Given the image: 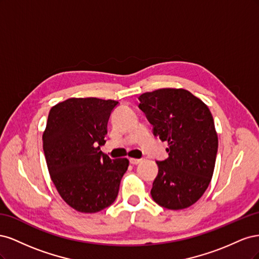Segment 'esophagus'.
<instances>
[{
    "label": "esophagus",
    "instance_id": "obj_1",
    "mask_svg": "<svg viewBox=\"0 0 259 259\" xmlns=\"http://www.w3.org/2000/svg\"><path fill=\"white\" fill-rule=\"evenodd\" d=\"M142 161H143L142 159H134V158H131L130 159V163L131 164H134V165H136V164H139Z\"/></svg>",
    "mask_w": 259,
    "mask_h": 259
}]
</instances>
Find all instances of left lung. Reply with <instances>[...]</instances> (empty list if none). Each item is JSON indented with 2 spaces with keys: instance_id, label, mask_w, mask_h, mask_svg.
<instances>
[{
  "instance_id": "obj_1",
  "label": "left lung",
  "mask_w": 259,
  "mask_h": 259,
  "mask_svg": "<svg viewBox=\"0 0 259 259\" xmlns=\"http://www.w3.org/2000/svg\"><path fill=\"white\" fill-rule=\"evenodd\" d=\"M138 99L153 135L168 143V158L156 161L151 197L168 209L189 207L205 192L214 173L218 138L209 109L183 89H160Z\"/></svg>"
}]
</instances>
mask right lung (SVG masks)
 Returning a JSON list of instances; mask_svg holds the SVG:
<instances>
[{
    "instance_id": "right-lung-1",
    "label": "right lung",
    "mask_w": 259,
    "mask_h": 259,
    "mask_svg": "<svg viewBox=\"0 0 259 259\" xmlns=\"http://www.w3.org/2000/svg\"><path fill=\"white\" fill-rule=\"evenodd\" d=\"M119 101L69 98L54 106L43 134L51 178L60 197L81 213L110 206L119 193L128 160H111L100 150Z\"/></svg>"
}]
</instances>
